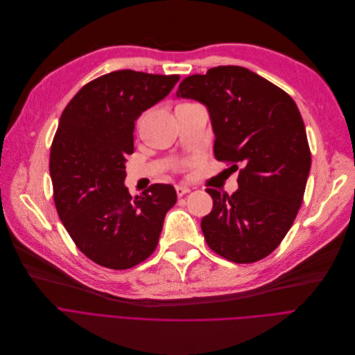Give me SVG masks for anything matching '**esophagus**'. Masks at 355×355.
Returning a JSON list of instances; mask_svg holds the SVG:
<instances>
[{
  "label": "esophagus",
  "mask_w": 355,
  "mask_h": 355,
  "mask_svg": "<svg viewBox=\"0 0 355 355\" xmlns=\"http://www.w3.org/2000/svg\"><path fill=\"white\" fill-rule=\"evenodd\" d=\"M189 192H191V189L188 187H184V184H178V187H176V193H178L179 198L189 193Z\"/></svg>",
  "instance_id": "1"
}]
</instances>
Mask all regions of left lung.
Returning a JSON list of instances; mask_svg holds the SVG:
<instances>
[{
    "mask_svg": "<svg viewBox=\"0 0 355 355\" xmlns=\"http://www.w3.org/2000/svg\"><path fill=\"white\" fill-rule=\"evenodd\" d=\"M176 95L207 105L214 156L231 172L239 171L237 192L207 189L214 200L200 223L207 244L240 264L267 257L293 225L311 171L306 130L295 101L241 66L184 78Z\"/></svg>",
    "mask_w": 355,
    "mask_h": 355,
    "instance_id": "1",
    "label": "left lung"
}]
</instances>
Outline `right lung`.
I'll return each mask as SVG.
<instances>
[{
	"label": "right lung",
	"mask_w": 355,
	"mask_h": 355,
	"mask_svg": "<svg viewBox=\"0 0 355 355\" xmlns=\"http://www.w3.org/2000/svg\"><path fill=\"white\" fill-rule=\"evenodd\" d=\"M179 79L115 71L82 87L60 115L49 160L55 205L76 247L99 266L125 270L148 259L176 204L172 184L132 198L124 179L137 118Z\"/></svg>",
	"instance_id": "obj_1"
}]
</instances>
